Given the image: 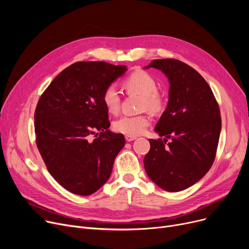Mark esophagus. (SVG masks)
Wrapping results in <instances>:
<instances>
[{"label": "esophagus", "instance_id": "esophagus-1", "mask_svg": "<svg viewBox=\"0 0 249 249\" xmlns=\"http://www.w3.org/2000/svg\"><path fill=\"white\" fill-rule=\"evenodd\" d=\"M125 139H126V141L130 142V141H133V140H135V139H136V137H135V136H131V135H126V136H125Z\"/></svg>", "mask_w": 249, "mask_h": 249}]
</instances>
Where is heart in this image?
Wrapping results in <instances>:
<instances>
[{
	"mask_svg": "<svg viewBox=\"0 0 249 249\" xmlns=\"http://www.w3.org/2000/svg\"><path fill=\"white\" fill-rule=\"evenodd\" d=\"M123 87L128 94L141 95V110H148L154 114L164 111L166 96L163 91L156 89L158 82L150 73L144 71H135L124 78ZM102 101L108 112L116 114L119 111L121 98L119 90L114 85H109L104 89ZM150 121V116L147 113L125 115L114 122V129L119 133L137 136L145 131Z\"/></svg>",
	"mask_w": 249,
	"mask_h": 249,
	"instance_id": "1",
	"label": "heart"
}]
</instances>
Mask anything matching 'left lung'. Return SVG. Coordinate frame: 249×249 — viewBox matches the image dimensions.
I'll list each match as a JSON object with an SVG mask.
<instances>
[{"label": "left lung", "instance_id": "1", "mask_svg": "<svg viewBox=\"0 0 249 249\" xmlns=\"http://www.w3.org/2000/svg\"><path fill=\"white\" fill-rule=\"evenodd\" d=\"M147 68L168 77L169 100L144 156L147 176L167 192H179L200 180L211 168L221 132L217 100L205 78L175 58L155 59ZM167 139L171 141L166 143Z\"/></svg>", "mask_w": 249, "mask_h": 249}]
</instances>
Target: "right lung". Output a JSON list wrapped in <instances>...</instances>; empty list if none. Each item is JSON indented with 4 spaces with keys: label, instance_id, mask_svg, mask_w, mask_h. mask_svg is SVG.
Segmentation results:
<instances>
[{
    "label": "right lung",
    "instance_id": "right-lung-1",
    "mask_svg": "<svg viewBox=\"0 0 249 249\" xmlns=\"http://www.w3.org/2000/svg\"><path fill=\"white\" fill-rule=\"evenodd\" d=\"M126 70L105 61H77L39 98L34 114L37 148L52 178L72 194L98 191L125 145L123 134L108 130L111 124L102 96ZM94 134L97 138L91 141Z\"/></svg>",
    "mask_w": 249,
    "mask_h": 249
}]
</instances>
